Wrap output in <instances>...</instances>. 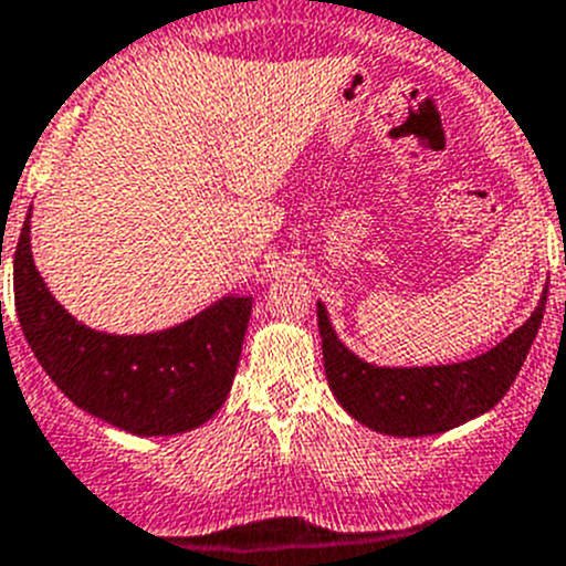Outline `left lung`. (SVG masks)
<instances>
[{
  "label": "left lung",
  "mask_w": 566,
  "mask_h": 566,
  "mask_svg": "<svg viewBox=\"0 0 566 566\" xmlns=\"http://www.w3.org/2000/svg\"><path fill=\"white\" fill-rule=\"evenodd\" d=\"M544 304L547 290L522 327L476 358L440 366H378L358 358L338 338L327 307L318 302L315 307L329 389L346 415L380 434L431 437L457 429L491 411L511 389L542 327Z\"/></svg>",
  "instance_id": "1"
}]
</instances>
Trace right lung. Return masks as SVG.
<instances>
[{"label": "right lung", "mask_w": 566, "mask_h": 566, "mask_svg": "<svg viewBox=\"0 0 566 566\" xmlns=\"http://www.w3.org/2000/svg\"><path fill=\"white\" fill-rule=\"evenodd\" d=\"M30 211L13 256V295L24 338L50 380L86 415L137 437L182 434L211 420L237 375L251 295H222L160 333H98L61 307L35 271Z\"/></svg>", "instance_id": "obj_1"}]
</instances>
